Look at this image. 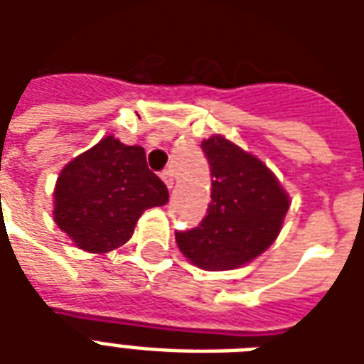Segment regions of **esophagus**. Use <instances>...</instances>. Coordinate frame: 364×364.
<instances>
[{
  "label": "esophagus",
  "instance_id": "obj_1",
  "mask_svg": "<svg viewBox=\"0 0 364 364\" xmlns=\"http://www.w3.org/2000/svg\"><path fill=\"white\" fill-rule=\"evenodd\" d=\"M161 179H164V183L167 185V189H169V191L173 189V171H171V169H166V171H161Z\"/></svg>",
  "mask_w": 364,
  "mask_h": 364
}]
</instances>
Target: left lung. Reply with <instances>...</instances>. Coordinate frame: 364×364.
Instances as JSON below:
<instances>
[{
  "mask_svg": "<svg viewBox=\"0 0 364 364\" xmlns=\"http://www.w3.org/2000/svg\"><path fill=\"white\" fill-rule=\"evenodd\" d=\"M213 191L197 228L175 232L181 253L206 271L242 267L273 244L289 213V195L261 159L214 134L203 140Z\"/></svg>",
  "mask_w": 364,
  "mask_h": 364,
  "instance_id": "obj_1",
  "label": "left lung"
}]
</instances>
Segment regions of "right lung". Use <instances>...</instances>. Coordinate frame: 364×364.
<instances>
[{
	"mask_svg": "<svg viewBox=\"0 0 364 364\" xmlns=\"http://www.w3.org/2000/svg\"><path fill=\"white\" fill-rule=\"evenodd\" d=\"M169 193L146 164L142 146L107 136L60 171L54 222L80 250L107 253L127 244L146 208L166 205Z\"/></svg>",
	"mask_w": 364,
	"mask_h": 364,
	"instance_id": "1",
	"label": "right lung"
}]
</instances>
